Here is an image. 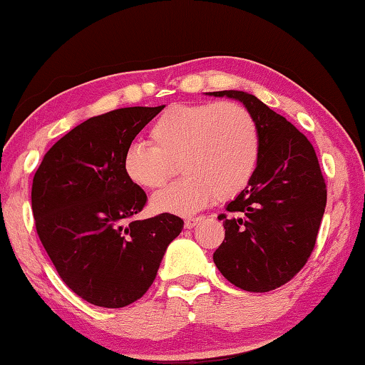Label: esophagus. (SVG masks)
<instances>
[{
  "mask_svg": "<svg viewBox=\"0 0 365 365\" xmlns=\"http://www.w3.org/2000/svg\"><path fill=\"white\" fill-rule=\"evenodd\" d=\"M202 217H187L185 219V228H193L195 225H197V222H200Z\"/></svg>",
  "mask_w": 365,
  "mask_h": 365,
  "instance_id": "esophagus-1",
  "label": "esophagus"
}]
</instances>
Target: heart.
I'll return each mask as SVG.
<instances>
[{"mask_svg":"<svg viewBox=\"0 0 365 365\" xmlns=\"http://www.w3.org/2000/svg\"><path fill=\"white\" fill-rule=\"evenodd\" d=\"M150 145L132 143L122 156L123 174L151 197L154 212L191 214L214 200L230 201L248 187L261 156L255 114L240 103L174 104L150 127Z\"/></svg>","mask_w":365,"mask_h":365,"instance_id":"heart-1","label":"heart"}]
</instances>
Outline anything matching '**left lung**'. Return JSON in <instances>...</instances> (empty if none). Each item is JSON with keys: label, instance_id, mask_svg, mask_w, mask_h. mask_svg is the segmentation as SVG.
I'll list each match as a JSON object with an SVG mask.
<instances>
[{"label": "left lung", "instance_id": "obj_1", "mask_svg": "<svg viewBox=\"0 0 365 365\" xmlns=\"http://www.w3.org/2000/svg\"><path fill=\"white\" fill-rule=\"evenodd\" d=\"M209 95L242 101L261 133L255 175L219 215L225 238L214 264L245 292H270L292 280L314 251L327 205L322 170L311 141L255 95L237 90Z\"/></svg>", "mask_w": 365, "mask_h": 365}]
</instances>
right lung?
Masks as SVG:
<instances>
[{
    "mask_svg": "<svg viewBox=\"0 0 365 365\" xmlns=\"http://www.w3.org/2000/svg\"><path fill=\"white\" fill-rule=\"evenodd\" d=\"M163 109L91 117L54 143L35 172L32 211L43 248L66 285L95 306L140 299L183 228L165 212L135 220L148 197L122 169L123 151Z\"/></svg>",
    "mask_w": 365,
    "mask_h": 365,
    "instance_id": "right-lung-1",
    "label": "right lung"
}]
</instances>
